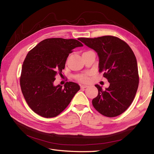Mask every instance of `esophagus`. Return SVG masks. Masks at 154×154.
<instances>
[{
	"mask_svg": "<svg viewBox=\"0 0 154 154\" xmlns=\"http://www.w3.org/2000/svg\"><path fill=\"white\" fill-rule=\"evenodd\" d=\"M80 87H81V89H85V88H87L88 86L87 85H81Z\"/></svg>",
	"mask_w": 154,
	"mask_h": 154,
	"instance_id": "obj_1",
	"label": "esophagus"
}]
</instances>
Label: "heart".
<instances>
[{"label": "heart", "mask_w": 154, "mask_h": 154, "mask_svg": "<svg viewBox=\"0 0 154 154\" xmlns=\"http://www.w3.org/2000/svg\"><path fill=\"white\" fill-rule=\"evenodd\" d=\"M76 79L80 83H87L89 80V73H84L77 75L75 77Z\"/></svg>", "instance_id": "heart-1"}]
</instances>
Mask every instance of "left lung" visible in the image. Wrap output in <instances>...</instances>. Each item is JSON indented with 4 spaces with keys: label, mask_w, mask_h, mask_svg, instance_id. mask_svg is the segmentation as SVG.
Instances as JSON below:
<instances>
[{
    "label": "left lung",
    "mask_w": 154,
    "mask_h": 154,
    "mask_svg": "<svg viewBox=\"0 0 154 154\" xmlns=\"http://www.w3.org/2000/svg\"><path fill=\"white\" fill-rule=\"evenodd\" d=\"M81 42L95 51L99 57V73L110 83L103 90L99 85L98 95L92 100L98 112L107 117H115L125 112L138 90L139 75L136 58L126 42L112 36L86 38Z\"/></svg>",
    "instance_id": "obj_1"
}]
</instances>
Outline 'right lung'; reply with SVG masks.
<instances>
[{
  "instance_id": "right-lung-1",
  "label": "right lung",
  "mask_w": 154,
  "mask_h": 154,
  "mask_svg": "<svg viewBox=\"0 0 154 154\" xmlns=\"http://www.w3.org/2000/svg\"><path fill=\"white\" fill-rule=\"evenodd\" d=\"M81 38L79 40L81 41ZM75 39L48 38L28 52L23 62L20 84L28 106L42 117L53 118L66 109L80 87L66 82L64 87L54 85L61 74L69 54L83 46Z\"/></svg>"
}]
</instances>
